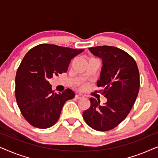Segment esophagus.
I'll return each mask as SVG.
<instances>
[{"instance_id":"obj_1","label":"esophagus","mask_w":158,"mask_h":158,"mask_svg":"<svg viewBox=\"0 0 158 158\" xmlns=\"http://www.w3.org/2000/svg\"><path fill=\"white\" fill-rule=\"evenodd\" d=\"M83 98V95H81V94H76V95H75V98L81 99V98Z\"/></svg>"}]
</instances>
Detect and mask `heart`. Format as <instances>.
Listing matches in <instances>:
<instances>
[{
    "mask_svg": "<svg viewBox=\"0 0 158 158\" xmlns=\"http://www.w3.org/2000/svg\"><path fill=\"white\" fill-rule=\"evenodd\" d=\"M83 88H84V87H83V86H82V87L81 88V89H83Z\"/></svg>",
    "mask_w": 158,
    "mask_h": 158,
    "instance_id": "obj_1",
    "label": "heart"
}]
</instances>
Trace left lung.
I'll list each match as a JSON object with an SVG mask.
<instances>
[{
	"instance_id": "1",
	"label": "left lung",
	"mask_w": 158,
	"mask_h": 158,
	"mask_svg": "<svg viewBox=\"0 0 158 158\" xmlns=\"http://www.w3.org/2000/svg\"><path fill=\"white\" fill-rule=\"evenodd\" d=\"M90 52L103 60L99 93L107 98L101 106L100 101L90 98V106L83 113L88 126L105 131L115 128L125 119L135 103L139 89V73L134 58L126 52L111 46L88 48Z\"/></svg>"
}]
</instances>
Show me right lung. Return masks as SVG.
I'll list each match as a JSON object with an SVG mask.
<instances>
[{"instance_id": "obj_1", "label": "right lung", "mask_w": 158, "mask_h": 158, "mask_svg": "<svg viewBox=\"0 0 158 158\" xmlns=\"http://www.w3.org/2000/svg\"><path fill=\"white\" fill-rule=\"evenodd\" d=\"M84 49L41 44L23 58L16 72L15 95L25 119L36 128L51 127L59 119L62 106L75 94L67 88L54 93L48 80L66 73L71 60Z\"/></svg>"}]
</instances>
